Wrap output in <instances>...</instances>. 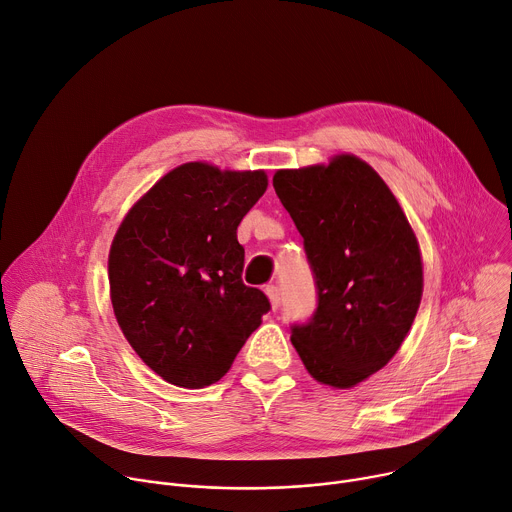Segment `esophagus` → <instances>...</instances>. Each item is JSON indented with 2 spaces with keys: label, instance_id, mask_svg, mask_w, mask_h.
Segmentation results:
<instances>
[{
  "label": "esophagus",
  "instance_id": "esophagus-1",
  "mask_svg": "<svg viewBox=\"0 0 512 512\" xmlns=\"http://www.w3.org/2000/svg\"><path fill=\"white\" fill-rule=\"evenodd\" d=\"M265 294L269 296V302H271V308H273V310L280 308V304H282L280 288H277V286H267V288H265Z\"/></svg>",
  "mask_w": 512,
  "mask_h": 512
}]
</instances>
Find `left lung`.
Masks as SVG:
<instances>
[{
	"mask_svg": "<svg viewBox=\"0 0 512 512\" xmlns=\"http://www.w3.org/2000/svg\"><path fill=\"white\" fill-rule=\"evenodd\" d=\"M304 239L316 308L292 324L308 374L351 388L400 349L423 294L414 232L384 179L353 155L273 175Z\"/></svg>",
	"mask_w": 512,
	"mask_h": 512,
	"instance_id": "1",
	"label": "left lung"
}]
</instances>
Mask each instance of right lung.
<instances>
[{"mask_svg": "<svg viewBox=\"0 0 512 512\" xmlns=\"http://www.w3.org/2000/svg\"><path fill=\"white\" fill-rule=\"evenodd\" d=\"M267 190L263 171L185 163L120 224L108 261L116 320L136 355L181 388L218 382L271 310L243 284L237 226Z\"/></svg>", "mask_w": 512, "mask_h": 512, "instance_id": "obj_1", "label": "right lung"}]
</instances>
